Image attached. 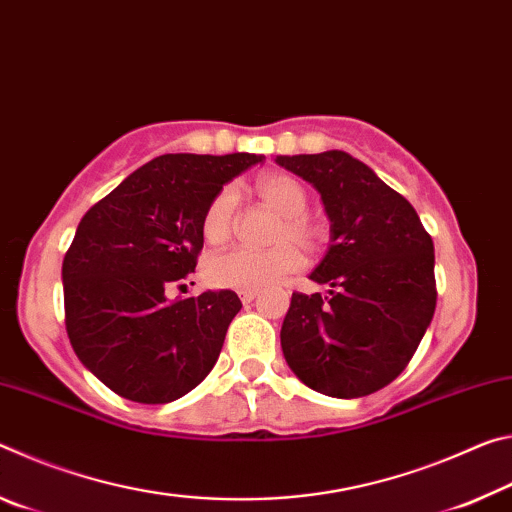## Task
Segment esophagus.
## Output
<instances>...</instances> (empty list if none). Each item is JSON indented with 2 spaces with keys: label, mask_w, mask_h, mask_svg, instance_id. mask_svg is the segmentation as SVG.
Segmentation results:
<instances>
[{
  "label": "esophagus",
  "mask_w": 512,
  "mask_h": 512,
  "mask_svg": "<svg viewBox=\"0 0 512 512\" xmlns=\"http://www.w3.org/2000/svg\"><path fill=\"white\" fill-rule=\"evenodd\" d=\"M257 289H241L239 291V298H241V302H253L255 298H257Z\"/></svg>",
  "instance_id": "obj_1"
}]
</instances>
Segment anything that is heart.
<instances>
[{
    "label": "heart",
    "instance_id": "obj_1",
    "mask_svg": "<svg viewBox=\"0 0 512 512\" xmlns=\"http://www.w3.org/2000/svg\"><path fill=\"white\" fill-rule=\"evenodd\" d=\"M255 192L262 203L282 214L273 232V241L277 246L268 250H250V248H232L225 253L212 255L205 262V280L216 289H262L275 284L284 277L296 273L305 264V255L300 246L314 253L323 246L325 230L318 221L311 219L309 194L289 173L271 171L257 178ZM235 210L237 194L232 187H223L210 203H207L201 221V230L207 244H223L232 235L235 228Z\"/></svg>",
    "mask_w": 512,
    "mask_h": 512
}]
</instances>
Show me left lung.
Segmentation results:
<instances>
[{
	"mask_svg": "<svg viewBox=\"0 0 512 512\" xmlns=\"http://www.w3.org/2000/svg\"><path fill=\"white\" fill-rule=\"evenodd\" d=\"M277 164L318 189L332 221V244L309 275L329 293H293L284 359L318 393L366 397L409 366L436 311L431 235L402 194L348 153Z\"/></svg>",
	"mask_w": 512,
	"mask_h": 512,
	"instance_id": "left-lung-1",
	"label": "left lung"
}]
</instances>
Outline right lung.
Here are the masks:
<instances>
[{
  "label": "right lung",
  "instance_id": "obj_1",
  "mask_svg": "<svg viewBox=\"0 0 512 512\" xmlns=\"http://www.w3.org/2000/svg\"><path fill=\"white\" fill-rule=\"evenodd\" d=\"M257 162L250 153L160 155L85 212L63 259L65 327L110 391L167 404L214 368L241 309L237 293H167L198 264L207 203Z\"/></svg>",
  "mask_w": 512,
  "mask_h": 512
}]
</instances>
